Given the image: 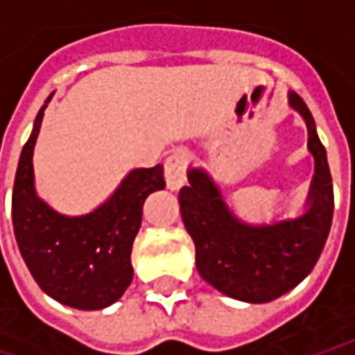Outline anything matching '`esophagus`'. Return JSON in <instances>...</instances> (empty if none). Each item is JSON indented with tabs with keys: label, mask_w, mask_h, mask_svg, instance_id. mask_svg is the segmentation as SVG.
<instances>
[{
	"label": "esophagus",
	"mask_w": 355,
	"mask_h": 355,
	"mask_svg": "<svg viewBox=\"0 0 355 355\" xmlns=\"http://www.w3.org/2000/svg\"><path fill=\"white\" fill-rule=\"evenodd\" d=\"M187 168H189V155L175 151L165 161V180L171 190H178L187 182Z\"/></svg>",
	"instance_id": "obj_1"
}]
</instances>
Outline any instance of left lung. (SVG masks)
I'll return each instance as SVG.
<instances>
[{"label": "left lung", "mask_w": 355, "mask_h": 355, "mask_svg": "<svg viewBox=\"0 0 355 355\" xmlns=\"http://www.w3.org/2000/svg\"><path fill=\"white\" fill-rule=\"evenodd\" d=\"M288 104L304 117L314 155L304 214L271 226H248L230 212L218 187L200 168H190V184L178 192L182 222L196 245V269L232 299L269 302L297 287L318 261L332 226L334 190L326 149L299 94H288Z\"/></svg>", "instance_id": "obj_1"}]
</instances>
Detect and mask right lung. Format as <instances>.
Here are the masks:
<instances>
[{
    "label": "right lung",
    "mask_w": 355,
    "mask_h": 355,
    "mask_svg": "<svg viewBox=\"0 0 355 355\" xmlns=\"http://www.w3.org/2000/svg\"><path fill=\"white\" fill-rule=\"evenodd\" d=\"M44 107L19 157L11 198L15 239L33 279L49 297L80 311H100L114 304L131 283V248L143 202L165 189L163 166L131 171L112 198L90 214H58L37 196L33 178V149Z\"/></svg>",
    "instance_id": "obj_1"
}]
</instances>
